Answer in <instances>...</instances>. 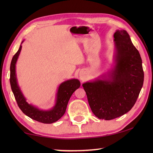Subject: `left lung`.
Listing matches in <instances>:
<instances>
[{"instance_id": "left-lung-1", "label": "left lung", "mask_w": 153, "mask_h": 153, "mask_svg": "<svg viewBox=\"0 0 153 153\" xmlns=\"http://www.w3.org/2000/svg\"><path fill=\"white\" fill-rule=\"evenodd\" d=\"M115 66L107 76L82 84L96 117L111 120L131 109L143 86L144 71L138 51L126 30L114 33Z\"/></svg>"}]
</instances>
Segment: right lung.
Masks as SVG:
<instances>
[{"instance_id": "right-lung-1", "label": "right lung", "mask_w": 153, "mask_h": 153, "mask_svg": "<svg viewBox=\"0 0 153 153\" xmlns=\"http://www.w3.org/2000/svg\"><path fill=\"white\" fill-rule=\"evenodd\" d=\"M22 45H20L19 50L13 56L11 66H10V84H11L12 91L18 107L25 115L33 120L43 123H52L55 122L65 113L69 98L71 97L72 94L76 91V90L79 88L80 82L77 79H71L67 80L61 84L56 93L55 105L51 110H40L37 107H33L32 105L28 104L18 86L16 73H15L16 72L15 65H16L21 50H22Z\"/></svg>"}]
</instances>
